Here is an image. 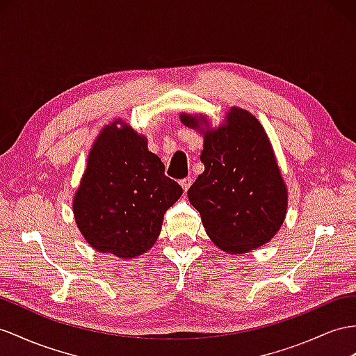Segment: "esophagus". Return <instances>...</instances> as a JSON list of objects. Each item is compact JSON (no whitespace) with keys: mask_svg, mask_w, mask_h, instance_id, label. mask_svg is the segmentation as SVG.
I'll return each instance as SVG.
<instances>
[{"mask_svg":"<svg viewBox=\"0 0 356 356\" xmlns=\"http://www.w3.org/2000/svg\"><path fill=\"white\" fill-rule=\"evenodd\" d=\"M180 185H181V188H184V191L186 193V191L189 189V186L193 185V179L191 177H185V179H181L180 180Z\"/></svg>","mask_w":356,"mask_h":356,"instance_id":"esophagus-1","label":"esophagus"}]
</instances>
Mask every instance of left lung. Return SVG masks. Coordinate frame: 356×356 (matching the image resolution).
Returning <instances> with one entry per match:
<instances>
[{
    "label": "left lung",
    "instance_id": "8db88e82",
    "mask_svg": "<svg viewBox=\"0 0 356 356\" xmlns=\"http://www.w3.org/2000/svg\"><path fill=\"white\" fill-rule=\"evenodd\" d=\"M229 124L204 135V171L188 189L218 247L242 254L269 242L286 218L287 191L266 132L252 114L232 108ZM197 127L203 120L181 115Z\"/></svg>",
    "mask_w": 356,
    "mask_h": 356
}]
</instances>
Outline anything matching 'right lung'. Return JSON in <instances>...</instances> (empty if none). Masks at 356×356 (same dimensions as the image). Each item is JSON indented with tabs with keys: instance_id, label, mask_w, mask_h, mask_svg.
I'll return each mask as SVG.
<instances>
[{
	"instance_id": "right-lung-1",
	"label": "right lung",
	"mask_w": 356,
	"mask_h": 356,
	"mask_svg": "<svg viewBox=\"0 0 356 356\" xmlns=\"http://www.w3.org/2000/svg\"><path fill=\"white\" fill-rule=\"evenodd\" d=\"M181 193L144 136L113 123L90 152L74 200L75 220L95 250L131 259L156 242L163 213Z\"/></svg>"
}]
</instances>
